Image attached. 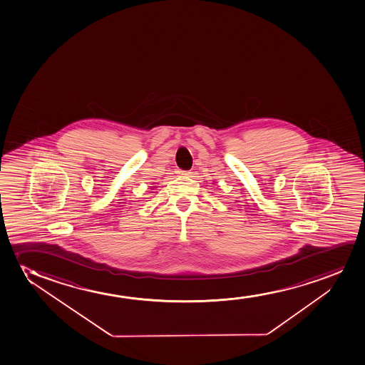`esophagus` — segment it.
I'll return each mask as SVG.
<instances>
[{"mask_svg":"<svg viewBox=\"0 0 365 365\" xmlns=\"http://www.w3.org/2000/svg\"><path fill=\"white\" fill-rule=\"evenodd\" d=\"M177 173H180V175H190V172H185V170H177Z\"/></svg>","mask_w":365,"mask_h":365,"instance_id":"esophagus-1","label":"esophagus"}]
</instances>
